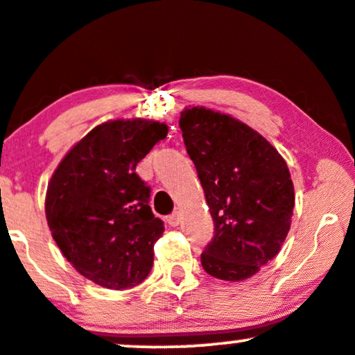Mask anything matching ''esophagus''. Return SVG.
Returning <instances> with one entry per match:
<instances>
[{
  "mask_svg": "<svg viewBox=\"0 0 355 355\" xmlns=\"http://www.w3.org/2000/svg\"><path fill=\"white\" fill-rule=\"evenodd\" d=\"M166 222H168L171 227H178L179 222H181V216H179V212L171 214V216L166 217Z\"/></svg>",
  "mask_w": 355,
  "mask_h": 355,
  "instance_id": "34e87169",
  "label": "esophagus"
}]
</instances>
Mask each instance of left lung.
Wrapping results in <instances>:
<instances>
[{
    "label": "left lung",
    "instance_id": "1",
    "mask_svg": "<svg viewBox=\"0 0 355 355\" xmlns=\"http://www.w3.org/2000/svg\"><path fill=\"white\" fill-rule=\"evenodd\" d=\"M179 126L214 220L202 268L225 282L250 278L290 232L295 187L286 161L258 131L211 108H184Z\"/></svg>",
    "mask_w": 355,
    "mask_h": 355
}]
</instances>
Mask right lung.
<instances>
[{
	"label": "right lung",
	"mask_w": 355,
	"mask_h": 355,
	"mask_svg": "<svg viewBox=\"0 0 355 355\" xmlns=\"http://www.w3.org/2000/svg\"><path fill=\"white\" fill-rule=\"evenodd\" d=\"M168 125L108 120L73 144L46 192L47 225L82 277L108 290H128L150 275L164 224L151 212L150 187L137 164Z\"/></svg>",
	"instance_id": "obj_1"
}]
</instances>
